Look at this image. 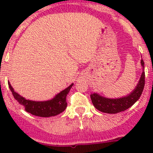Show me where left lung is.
<instances>
[{"mask_svg": "<svg viewBox=\"0 0 153 153\" xmlns=\"http://www.w3.org/2000/svg\"><path fill=\"white\" fill-rule=\"evenodd\" d=\"M141 66L143 73L133 90L128 95L118 98H107L102 97L99 93H93L90 94L92 102L99 111L109 114L120 113L125 111L133 105L140 99L143 93L144 85H145V72H144V61L141 59Z\"/></svg>", "mask_w": 153, "mask_h": 153, "instance_id": "left-lung-1", "label": "left lung"}]
</instances>
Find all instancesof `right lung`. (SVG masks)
<instances>
[{
	"instance_id": "right-lung-1",
	"label": "right lung",
	"mask_w": 153,
	"mask_h": 153,
	"mask_svg": "<svg viewBox=\"0 0 153 153\" xmlns=\"http://www.w3.org/2000/svg\"><path fill=\"white\" fill-rule=\"evenodd\" d=\"M8 86L14 99L21 105L24 106L27 113L36 117H51L59 115L66 109L67 106L66 98L71 87L74 86V83L62 90L51 100L45 101H34L25 99L14 91L10 82L8 83Z\"/></svg>"
}]
</instances>
